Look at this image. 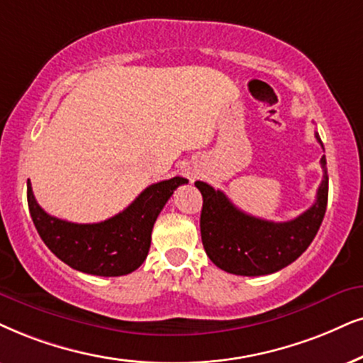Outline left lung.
<instances>
[{
	"label": "left lung",
	"instance_id": "left-lung-1",
	"mask_svg": "<svg viewBox=\"0 0 363 363\" xmlns=\"http://www.w3.org/2000/svg\"><path fill=\"white\" fill-rule=\"evenodd\" d=\"M316 140L323 147L318 132ZM323 181L310 209L291 221L273 223L242 213L223 191L203 181L194 184L203 194L201 238L209 259L233 274L261 277L277 273L305 253L323 221L328 201V174L325 155L320 160Z\"/></svg>",
	"mask_w": 363,
	"mask_h": 363
}]
</instances>
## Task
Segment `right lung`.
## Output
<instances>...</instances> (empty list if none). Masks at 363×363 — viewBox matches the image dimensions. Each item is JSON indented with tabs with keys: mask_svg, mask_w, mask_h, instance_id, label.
Masks as SVG:
<instances>
[{
	"mask_svg": "<svg viewBox=\"0 0 363 363\" xmlns=\"http://www.w3.org/2000/svg\"><path fill=\"white\" fill-rule=\"evenodd\" d=\"M187 179L172 177L145 187L122 213L102 223L77 224L53 218L36 203L28 179V208L41 240L50 251L77 272L122 277L147 258L155 219L169 197Z\"/></svg>",
	"mask_w": 363,
	"mask_h": 363,
	"instance_id": "right-lung-1",
	"label": "right lung"
}]
</instances>
